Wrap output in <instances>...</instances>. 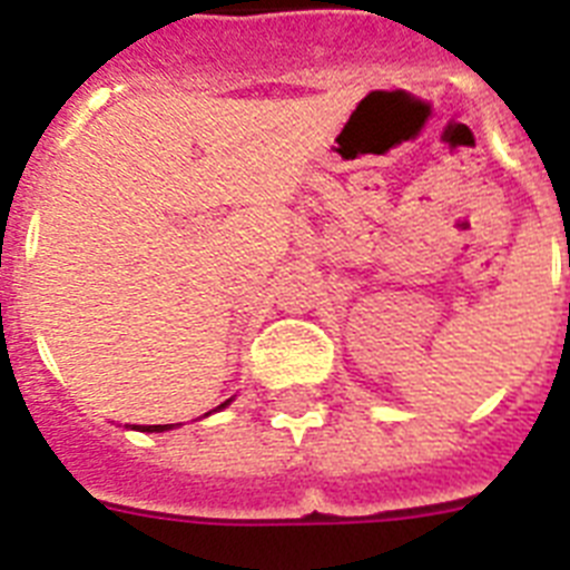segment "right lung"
<instances>
[{
    "instance_id": "add662e5",
    "label": "right lung",
    "mask_w": 570,
    "mask_h": 570,
    "mask_svg": "<svg viewBox=\"0 0 570 570\" xmlns=\"http://www.w3.org/2000/svg\"><path fill=\"white\" fill-rule=\"evenodd\" d=\"M223 405H228V403H223ZM223 405H219V409H223ZM165 429H170V425H145V432H165Z\"/></svg>"
}]
</instances>
